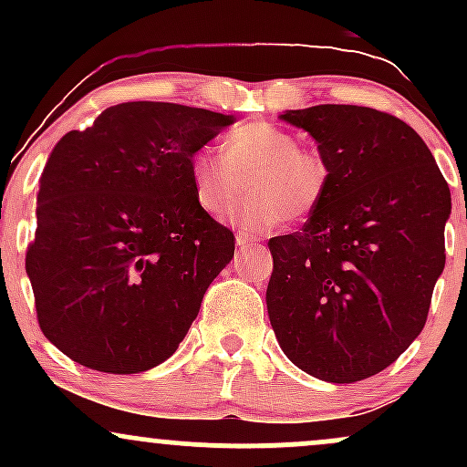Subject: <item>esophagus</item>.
I'll return each mask as SVG.
<instances>
[{
  "mask_svg": "<svg viewBox=\"0 0 467 467\" xmlns=\"http://www.w3.org/2000/svg\"><path fill=\"white\" fill-rule=\"evenodd\" d=\"M237 245H241V248H248V245H256L259 244V237H254V234L250 233H244V230H239L237 233Z\"/></svg>",
  "mask_w": 467,
  "mask_h": 467,
  "instance_id": "1",
  "label": "esophagus"
}]
</instances>
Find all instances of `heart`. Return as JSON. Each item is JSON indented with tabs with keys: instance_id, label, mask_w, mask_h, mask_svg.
Instances as JSON below:
<instances>
[{
	"instance_id": "heart-1",
	"label": "heart",
	"mask_w": 467,
	"mask_h": 467,
	"mask_svg": "<svg viewBox=\"0 0 467 467\" xmlns=\"http://www.w3.org/2000/svg\"><path fill=\"white\" fill-rule=\"evenodd\" d=\"M250 195L233 219L241 228L270 230L283 219H307L329 186V164L316 149L301 147L292 131L256 120L234 127L222 140V155L202 149L191 158V184L197 206L223 217Z\"/></svg>"
}]
</instances>
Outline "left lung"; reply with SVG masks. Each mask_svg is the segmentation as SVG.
<instances>
[{"instance_id":"left-lung-1","label":"left lung","mask_w":467,"mask_h":467,"mask_svg":"<svg viewBox=\"0 0 467 467\" xmlns=\"http://www.w3.org/2000/svg\"><path fill=\"white\" fill-rule=\"evenodd\" d=\"M281 118L318 144L329 186L298 233L267 241L272 329L305 373L360 382L426 325L446 265L448 182L417 131L384 111L316 105Z\"/></svg>"}]
</instances>
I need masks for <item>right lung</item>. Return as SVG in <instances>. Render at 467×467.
Returning a JSON list of instances; mask_svg holds the SVG:
<instances>
[{"label":"right lung","mask_w":467,"mask_h":467,"mask_svg":"<svg viewBox=\"0 0 467 467\" xmlns=\"http://www.w3.org/2000/svg\"><path fill=\"white\" fill-rule=\"evenodd\" d=\"M233 116L120 103L47 158L26 252L36 320L94 371H149L178 349L234 254L233 230L197 206L191 158Z\"/></svg>","instance_id":"add662e5"}]
</instances>
